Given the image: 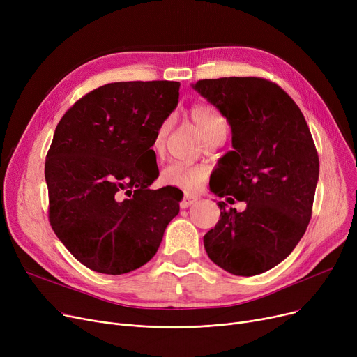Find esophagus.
I'll list each match as a JSON object with an SVG mask.
<instances>
[{"label": "esophagus", "mask_w": 357, "mask_h": 357, "mask_svg": "<svg viewBox=\"0 0 357 357\" xmlns=\"http://www.w3.org/2000/svg\"><path fill=\"white\" fill-rule=\"evenodd\" d=\"M198 201V197L197 195H192V194H185L182 201H181V208H190L192 204H195Z\"/></svg>", "instance_id": "34e87169"}]
</instances>
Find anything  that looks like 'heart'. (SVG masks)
Returning <instances> with one entry per match:
<instances>
[{
    "label": "heart",
    "mask_w": 357,
    "mask_h": 357,
    "mask_svg": "<svg viewBox=\"0 0 357 357\" xmlns=\"http://www.w3.org/2000/svg\"><path fill=\"white\" fill-rule=\"evenodd\" d=\"M190 121L198 128L205 143H211L217 139H224L227 133V121L220 111L208 104H194L186 112ZM169 133V121L165 120L156 128L152 140V150L155 155H162L166 136ZM207 178V169L198 165H188L182 162H174L167 165L162 174L160 181L167 186H175L182 191H197Z\"/></svg>",
    "instance_id": "heart-1"
}]
</instances>
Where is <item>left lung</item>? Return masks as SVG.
<instances>
[{
    "label": "left lung",
    "instance_id": "1",
    "mask_svg": "<svg viewBox=\"0 0 357 357\" xmlns=\"http://www.w3.org/2000/svg\"><path fill=\"white\" fill-rule=\"evenodd\" d=\"M192 88L231 127L233 150L218 160L210 190L246 202L241 213L218 202L205 252L233 275L264 273L291 255L311 220L320 174L311 131L294 100L266 79H202Z\"/></svg>",
    "mask_w": 357,
    "mask_h": 357
}]
</instances>
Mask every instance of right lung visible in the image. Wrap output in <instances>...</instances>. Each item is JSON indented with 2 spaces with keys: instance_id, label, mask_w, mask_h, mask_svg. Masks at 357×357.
<instances>
[{
  "instance_id": "1",
  "label": "right lung",
  "mask_w": 357,
  "mask_h": 357,
  "mask_svg": "<svg viewBox=\"0 0 357 357\" xmlns=\"http://www.w3.org/2000/svg\"><path fill=\"white\" fill-rule=\"evenodd\" d=\"M179 86L107 84L75 102L54 130L45 165L49 221L92 271L123 275L143 266L179 213L178 188H149L159 176L152 140L176 108Z\"/></svg>"
}]
</instances>
